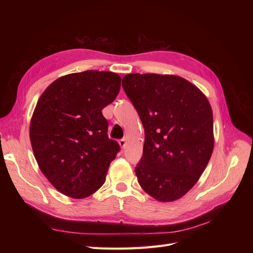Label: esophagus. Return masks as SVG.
Listing matches in <instances>:
<instances>
[{
    "mask_svg": "<svg viewBox=\"0 0 253 253\" xmlns=\"http://www.w3.org/2000/svg\"><path fill=\"white\" fill-rule=\"evenodd\" d=\"M119 144H120L121 148H125L126 147V137H125V138H122V139L119 140Z\"/></svg>",
    "mask_w": 253,
    "mask_h": 253,
    "instance_id": "1",
    "label": "esophagus"
}]
</instances>
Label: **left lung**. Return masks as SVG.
Masks as SVG:
<instances>
[{
    "label": "left lung",
    "instance_id": "8db88e82",
    "mask_svg": "<svg viewBox=\"0 0 253 253\" xmlns=\"http://www.w3.org/2000/svg\"><path fill=\"white\" fill-rule=\"evenodd\" d=\"M122 87L144 128L143 153L135 167L139 185L159 202L178 200L195 185L212 155L208 99L173 75L128 74Z\"/></svg>",
    "mask_w": 253,
    "mask_h": 253
}]
</instances>
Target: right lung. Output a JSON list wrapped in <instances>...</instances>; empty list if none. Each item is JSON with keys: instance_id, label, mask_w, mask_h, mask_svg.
<instances>
[{"instance_id": "obj_1", "label": "right lung", "mask_w": 253, "mask_h": 253, "mask_svg": "<svg viewBox=\"0 0 253 253\" xmlns=\"http://www.w3.org/2000/svg\"><path fill=\"white\" fill-rule=\"evenodd\" d=\"M120 82L112 72L70 74L53 81L37 103L29 134L34 154L45 177L66 196L96 192L120 151L102 115Z\"/></svg>"}]
</instances>
